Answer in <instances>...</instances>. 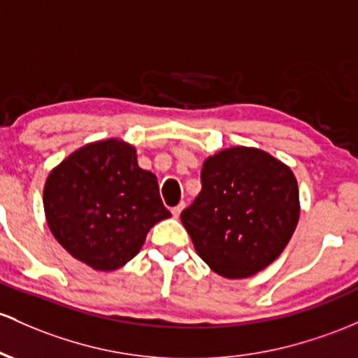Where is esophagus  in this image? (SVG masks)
<instances>
[{
    "mask_svg": "<svg viewBox=\"0 0 358 358\" xmlns=\"http://www.w3.org/2000/svg\"><path fill=\"white\" fill-rule=\"evenodd\" d=\"M183 207H185V203H178V206H176V207H173V209H171V214L175 215V217H178V215L182 214Z\"/></svg>",
    "mask_w": 358,
    "mask_h": 358,
    "instance_id": "1",
    "label": "esophagus"
}]
</instances>
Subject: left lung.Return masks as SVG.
I'll list each match as a JSON object with an SVG mask.
<instances>
[{
	"mask_svg": "<svg viewBox=\"0 0 358 358\" xmlns=\"http://www.w3.org/2000/svg\"><path fill=\"white\" fill-rule=\"evenodd\" d=\"M200 183L180 217L215 273L250 277L284 251L299 221V190L289 166L260 149L238 146L207 158Z\"/></svg>",
	"mask_w": 358,
	"mask_h": 358,
	"instance_id": "left-lung-1",
	"label": "left lung"
}]
</instances>
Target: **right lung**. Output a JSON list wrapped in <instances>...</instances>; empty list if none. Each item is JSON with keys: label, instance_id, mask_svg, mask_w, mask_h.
Returning a JSON list of instances; mask_svg holds the SVG:
<instances>
[{"label": "right lung", "instance_id": "right-lung-1", "mask_svg": "<svg viewBox=\"0 0 358 358\" xmlns=\"http://www.w3.org/2000/svg\"><path fill=\"white\" fill-rule=\"evenodd\" d=\"M47 224L76 260L110 272L139 253L148 231L170 217L158 180L117 139L88 144L52 170L44 187Z\"/></svg>", "mask_w": 358, "mask_h": 358}]
</instances>
